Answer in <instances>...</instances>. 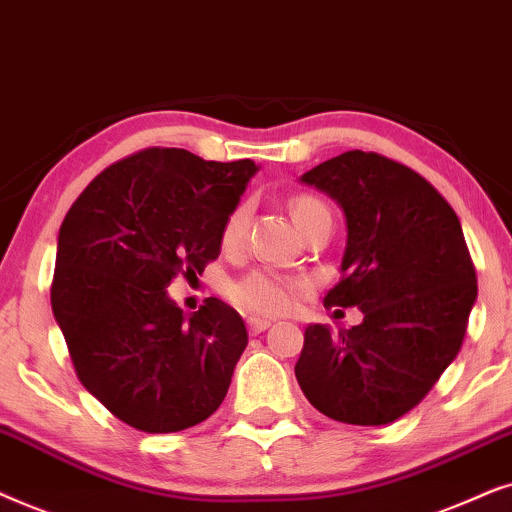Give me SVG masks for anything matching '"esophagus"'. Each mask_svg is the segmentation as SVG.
Segmentation results:
<instances>
[{
    "mask_svg": "<svg viewBox=\"0 0 512 512\" xmlns=\"http://www.w3.org/2000/svg\"><path fill=\"white\" fill-rule=\"evenodd\" d=\"M267 327H271V320L248 318V332H250V335H260V332L267 330Z\"/></svg>",
    "mask_w": 512,
    "mask_h": 512,
    "instance_id": "34e87169",
    "label": "esophagus"
}]
</instances>
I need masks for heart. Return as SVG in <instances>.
I'll use <instances>...</instances> for the list:
<instances>
[{
  "mask_svg": "<svg viewBox=\"0 0 512 512\" xmlns=\"http://www.w3.org/2000/svg\"><path fill=\"white\" fill-rule=\"evenodd\" d=\"M323 210H327L325 203L309 194L295 196V199L290 201V213L295 217L299 229H302L313 215L323 213ZM248 217V203H241V206L231 210L227 222H224L222 227L224 248H236V245L243 241L245 229H248ZM302 285V278L283 276L271 269H252L229 285L227 295L238 309L255 313V316H276V313H283L288 309L292 304V297H295V292L302 288Z\"/></svg>",
  "mask_w": 512,
  "mask_h": 512,
  "instance_id": "obj_1",
  "label": "heart"
}]
</instances>
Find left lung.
<instances>
[{
    "label": "left lung",
    "mask_w": 512,
    "mask_h": 512,
    "mask_svg": "<svg viewBox=\"0 0 512 512\" xmlns=\"http://www.w3.org/2000/svg\"><path fill=\"white\" fill-rule=\"evenodd\" d=\"M344 208L342 281L325 306L363 323L309 325L295 374L325 417L384 426L426 398L456 358L478 297L475 264L445 196L405 163L351 149L302 175Z\"/></svg>",
    "instance_id": "obj_1"
}]
</instances>
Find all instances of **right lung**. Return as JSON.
<instances>
[{
  "instance_id": "add662e5",
  "label": "right lung",
  "mask_w": 512,
  "mask_h": 512,
  "mask_svg": "<svg viewBox=\"0 0 512 512\" xmlns=\"http://www.w3.org/2000/svg\"><path fill=\"white\" fill-rule=\"evenodd\" d=\"M255 170L147 147L95 175L60 224L51 306L74 372L138 431L192 428L229 391L248 346L241 316L208 297L187 318L166 290L217 260Z\"/></svg>"
}]
</instances>
